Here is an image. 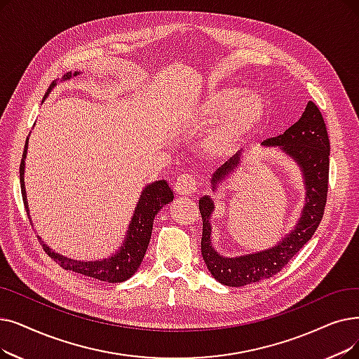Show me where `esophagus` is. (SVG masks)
Instances as JSON below:
<instances>
[{
  "mask_svg": "<svg viewBox=\"0 0 359 359\" xmlns=\"http://www.w3.org/2000/svg\"><path fill=\"white\" fill-rule=\"evenodd\" d=\"M196 186H198V179L192 175H182L177 177L176 184H175V189L177 194L180 195H192L196 191Z\"/></svg>",
  "mask_w": 359,
  "mask_h": 359,
  "instance_id": "34e87169",
  "label": "esophagus"
}]
</instances>
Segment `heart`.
<instances>
[{"mask_svg":"<svg viewBox=\"0 0 359 359\" xmlns=\"http://www.w3.org/2000/svg\"><path fill=\"white\" fill-rule=\"evenodd\" d=\"M241 96L242 89H214L195 107V113L207 120H212L226 113L208 137L210 148L214 152L229 154L235 151L264 116V102L261 97L257 93H249L242 99Z\"/></svg>","mask_w":359,"mask_h":359,"instance_id":"obj_1","label":"heart"}]
</instances>
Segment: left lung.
<instances>
[{"instance_id":"1","label":"left lung","mask_w":359,"mask_h":359,"mask_svg":"<svg viewBox=\"0 0 359 359\" xmlns=\"http://www.w3.org/2000/svg\"><path fill=\"white\" fill-rule=\"evenodd\" d=\"M262 145L282 147L293 157L304 171L306 184V202L299 223L294 230L277 246L258 254L238 258H223L211 248L210 215L214 210L208 196L199 199L202 217L201 252L208 270L226 286H245L257 283L282 271L287 262L298 254L302 246L313 238L321 223L324 214L327 192H329V167H330V141L320 108L309 101L302 117L280 136L270 137ZM239 154L224 163L215 171L212 184L222 180L230 171L238 167Z\"/></svg>"}]
</instances>
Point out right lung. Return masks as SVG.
<instances>
[{
    "mask_svg": "<svg viewBox=\"0 0 359 359\" xmlns=\"http://www.w3.org/2000/svg\"><path fill=\"white\" fill-rule=\"evenodd\" d=\"M77 72L73 73L76 76ZM66 79H70L72 73H67ZM55 83L53 82L46 90L48 93L51 88ZM45 93V97H46ZM26 149H27V141L25 144V151L22 155V161H20V188H22V196L25 202V208L29 215V208H27V201H26V191H25V157H26ZM173 192L168 188L167 182L158 180L149 186H147L145 191L141 195V199L137 202V207L135 210L132 223L128 230V239L123 243V248L120 251L113 255L110 259H102V261H74L69 259L63 255H58L54 251L46 246L41 238L39 242L42 245V249L46 252L51 259H54L58 266L63 267L65 270H72L74 273H79L88 277L98 278L101 282L107 283H120L128 280L136 270L141 266V262L144 259V255L147 252V248L151 239V231H152V224H154V218L158 214V211L168 204V202L173 201Z\"/></svg>",
    "mask_w": 359,
    "mask_h": 359,
    "instance_id": "add662e5",
    "label": "right lung"
}]
</instances>
